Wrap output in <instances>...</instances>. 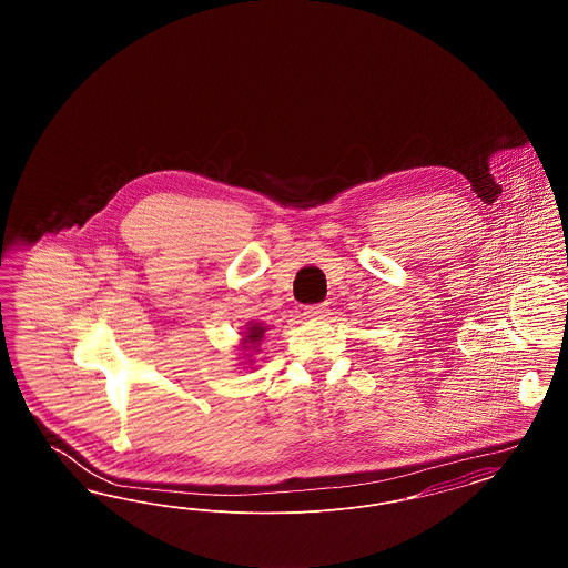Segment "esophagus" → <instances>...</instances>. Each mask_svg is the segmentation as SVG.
<instances>
[{
	"label": "esophagus",
	"instance_id": "esophagus-1",
	"mask_svg": "<svg viewBox=\"0 0 568 568\" xmlns=\"http://www.w3.org/2000/svg\"><path fill=\"white\" fill-rule=\"evenodd\" d=\"M327 304H311V306H306V311H304V315L308 317V320H322V317H325L327 315Z\"/></svg>",
	"mask_w": 568,
	"mask_h": 568
}]
</instances>
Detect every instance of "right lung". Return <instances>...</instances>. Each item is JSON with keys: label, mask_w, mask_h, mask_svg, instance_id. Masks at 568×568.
I'll list each match as a JSON object with an SVG mask.
<instances>
[{"label": "right lung", "mask_w": 568, "mask_h": 568, "mask_svg": "<svg viewBox=\"0 0 568 568\" xmlns=\"http://www.w3.org/2000/svg\"><path fill=\"white\" fill-rule=\"evenodd\" d=\"M264 334H266L264 325L257 324V322H248L246 324V332H243V343H241L244 352H260Z\"/></svg>", "instance_id": "right-lung-1"}]
</instances>
